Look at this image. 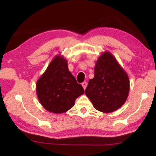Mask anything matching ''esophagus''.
I'll return each mask as SVG.
<instances>
[{"mask_svg": "<svg viewBox=\"0 0 156 156\" xmlns=\"http://www.w3.org/2000/svg\"><path fill=\"white\" fill-rule=\"evenodd\" d=\"M82 87H83V88L84 89H86V88H87V83L86 82H82Z\"/></svg>", "mask_w": 156, "mask_h": 156, "instance_id": "esophagus-1", "label": "esophagus"}]
</instances>
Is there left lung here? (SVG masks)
Segmentation results:
<instances>
[{
	"instance_id": "1",
	"label": "left lung",
	"mask_w": 156,
	"mask_h": 156,
	"mask_svg": "<svg viewBox=\"0 0 156 156\" xmlns=\"http://www.w3.org/2000/svg\"><path fill=\"white\" fill-rule=\"evenodd\" d=\"M128 75L113 55L105 51L96 62L85 94L97 110L108 113L122 107L129 92Z\"/></svg>"
}]
</instances>
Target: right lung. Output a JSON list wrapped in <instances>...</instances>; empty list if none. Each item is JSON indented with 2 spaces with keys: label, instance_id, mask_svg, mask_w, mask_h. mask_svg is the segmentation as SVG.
I'll list each match as a JSON object with an SVG mask.
<instances>
[{
  "label": "right lung",
  "instance_id": "1",
  "mask_svg": "<svg viewBox=\"0 0 156 156\" xmlns=\"http://www.w3.org/2000/svg\"><path fill=\"white\" fill-rule=\"evenodd\" d=\"M36 92L45 109L60 114L74 107L75 101L84 94L68 68V62L60 54L56 55L36 82Z\"/></svg>",
  "mask_w": 156,
  "mask_h": 156
}]
</instances>
